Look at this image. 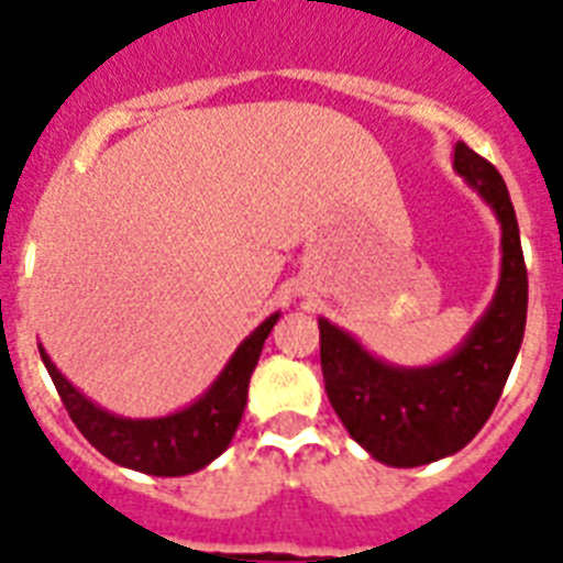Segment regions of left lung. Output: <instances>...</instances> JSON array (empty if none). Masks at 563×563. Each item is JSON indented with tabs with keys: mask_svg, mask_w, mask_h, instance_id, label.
I'll list each match as a JSON object with an SVG mask.
<instances>
[{
	"mask_svg": "<svg viewBox=\"0 0 563 563\" xmlns=\"http://www.w3.org/2000/svg\"><path fill=\"white\" fill-rule=\"evenodd\" d=\"M454 169L500 221V282L463 345L426 368L371 356L351 333L319 319L324 391L356 443L385 466H426L460 452L498 406L527 328V264L518 218L500 172L457 143Z\"/></svg>",
	"mask_w": 563,
	"mask_h": 563,
	"instance_id": "8db88e82",
	"label": "left lung"
}]
</instances>
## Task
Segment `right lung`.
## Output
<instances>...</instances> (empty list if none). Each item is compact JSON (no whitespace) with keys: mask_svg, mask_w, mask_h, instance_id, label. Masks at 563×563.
I'll return each instance as SVG.
<instances>
[{"mask_svg":"<svg viewBox=\"0 0 563 563\" xmlns=\"http://www.w3.org/2000/svg\"><path fill=\"white\" fill-rule=\"evenodd\" d=\"M276 322L278 313L264 319L230 356L227 368L209 385L207 394L195 399L192 406L169 417H152V420H129V417L103 411L59 374L57 365L42 347L40 356L57 385L65 411L97 452L106 454L111 463L143 472V475L180 477L209 466L230 445L247 406L250 376L262 356L264 339Z\"/></svg>","mask_w":563,"mask_h":563,"instance_id":"right-lung-1","label":"right lung"}]
</instances>
